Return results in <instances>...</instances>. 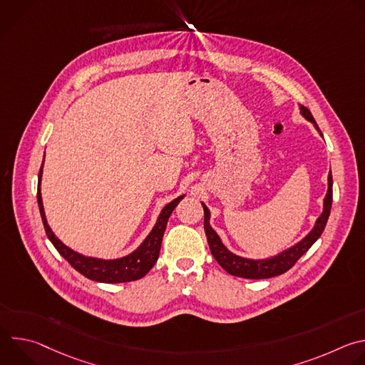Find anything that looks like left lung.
Masks as SVG:
<instances>
[{
	"instance_id": "obj_1",
	"label": "left lung",
	"mask_w": 365,
	"mask_h": 365,
	"mask_svg": "<svg viewBox=\"0 0 365 365\" xmlns=\"http://www.w3.org/2000/svg\"><path fill=\"white\" fill-rule=\"evenodd\" d=\"M300 113L302 115L309 120L310 123H314L317 130L321 133L315 118L312 117L310 111L300 106ZM328 193L325 196V206H324V212L322 215L318 218L315 228L310 231V234L303 238L299 244H296L294 247L289 248L287 251L279 254L274 258L270 259H247L242 257H238L232 252H230L221 242L220 237L217 235V232L211 228L210 225V211L207 207L203 205V212H205V221H203V227H205V234L207 238V244H210L211 252L214 255V258L218 262V264L231 276H237V277H244V279H270L279 274L286 273L289 269H292L297 259L312 247L314 242L322 235L329 214H331V206H332V173H329L328 176Z\"/></svg>"
}]
</instances>
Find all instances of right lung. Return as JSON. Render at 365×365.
I'll use <instances>...</instances> for the list:
<instances>
[{
  "label": "right lung",
  "mask_w": 365,
  "mask_h": 365,
  "mask_svg": "<svg viewBox=\"0 0 365 365\" xmlns=\"http://www.w3.org/2000/svg\"><path fill=\"white\" fill-rule=\"evenodd\" d=\"M41 169L38 172V186H40V179H41ZM183 199V196L175 199L169 205L165 206V210L162 211L158 224L154 225L153 231L150 235L145 238V241L130 255L118 259H110V262H106V259H98V258H88L83 257L71 248H68L65 244H62L55 234L51 232L46 222L44 211H43V203H41V195H40V187L37 189V203H38V210L41 215V221L44 225V231L51 241V244L55 245V248L59 251V254L66 259V262L81 274L85 277L95 280V282H102V283H125V282H134L141 277H144L150 269L155 264L160 254V247H162V240L163 234L168 225V220L170 214L173 212L178 203Z\"/></svg>",
  "instance_id": "right-lung-1"
}]
</instances>
